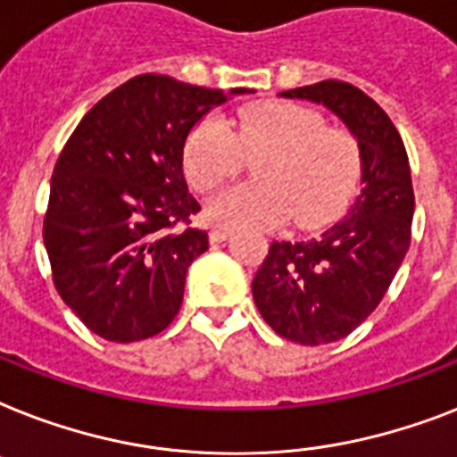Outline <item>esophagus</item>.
I'll use <instances>...</instances> for the list:
<instances>
[{
  "instance_id": "34e87169",
  "label": "esophagus",
  "mask_w": 457,
  "mask_h": 457,
  "mask_svg": "<svg viewBox=\"0 0 457 457\" xmlns=\"http://www.w3.org/2000/svg\"><path fill=\"white\" fill-rule=\"evenodd\" d=\"M229 235H232V229H229V228H213V229H211L209 239L213 241V244H220V241L228 239Z\"/></svg>"
}]
</instances>
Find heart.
I'll return each mask as SVG.
<instances>
[{
  "mask_svg": "<svg viewBox=\"0 0 457 457\" xmlns=\"http://www.w3.org/2000/svg\"><path fill=\"white\" fill-rule=\"evenodd\" d=\"M255 183L213 196L206 216L220 225L274 228L295 220L319 229L337 220L361 183V147L350 131L326 126L312 107L267 100L239 110L232 131L220 117H206L185 140L183 164L192 187L211 192L244 169V154H258Z\"/></svg>",
  "mask_w": 457,
  "mask_h": 457,
  "instance_id": "obj_1",
  "label": "heart"
}]
</instances>
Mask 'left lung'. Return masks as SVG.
<instances>
[{
  "label": "left lung",
  "mask_w": 457,
  "mask_h": 457,
  "mask_svg": "<svg viewBox=\"0 0 457 457\" xmlns=\"http://www.w3.org/2000/svg\"><path fill=\"white\" fill-rule=\"evenodd\" d=\"M284 98L328 107L361 147V195L312 241H272L253 277V300L274 333L300 345L350 336L380 305L411 246L413 183L403 140L361 88L326 79Z\"/></svg>",
  "instance_id": "8db88e82"
}]
</instances>
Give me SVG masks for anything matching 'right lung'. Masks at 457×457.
Masks as SVG:
<instances>
[{"label": "right lung", "mask_w": 457, "mask_h": 457, "mask_svg": "<svg viewBox=\"0 0 457 457\" xmlns=\"http://www.w3.org/2000/svg\"><path fill=\"white\" fill-rule=\"evenodd\" d=\"M248 88L138 74L98 100L62 147L44 218L55 291L96 336L136 343L180 310L185 274L209 248L183 147L211 107Z\"/></svg>", "instance_id": "right-lung-1"}]
</instances>
